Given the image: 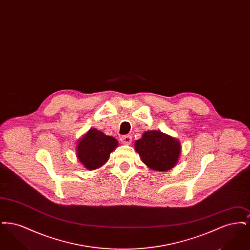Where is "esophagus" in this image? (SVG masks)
Here are the masks:
<instances>
[{
    "mask_svg": "<svg viewBox=\"0 0 250 250\" xmlns=\"http://www.w3.org/2000/svg\"><path fill=\"white\" fill-rule=\"evenodd\" d=\"M120 141H121V143H123V144L128 145V144H130V143H132V137L129 136V135H127V136H123V137L120 138Z\"/></svg>",
    "mask_w": 250,
    "mask_h": 250,
    "instance_id": "34e87169",
    "label": "esophagus"
}]
</instances>
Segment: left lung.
<instances>
[{
	"label": "left lung",
	"mask_w": 250,
	"mask_h": 250,
	"mask_svg": "<svg viewBox=\"0 0 250 250\" xmlns=\"http://www.w3.org/2000/svg\"><path fill=\"white\" fill-rule=\"evenodd\" d=\"M135 150L143 163L156 171H167L177 164L181 143L161 131H146L135 142Z\"/></svg>",
	"instance_id": "left-lung-1"
}]
</instances>
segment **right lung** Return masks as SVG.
<instances>
[{"label":"right lung","mask_w":250,"mask_h":250,"mask_svg":"<svg viewBox=\"0 0 250 250\" xmlns=\"http://www.w3.org/2000/svg\"><path fill=\"white\" fill-rule=\"evenodd\" d=\"M118 146V142L113 137L103 132L91 128L77 144V156L80 162L89 170L103 166L110 153Z\"/></svg>","instance_id":"right-lung-1"}]
</instances>
